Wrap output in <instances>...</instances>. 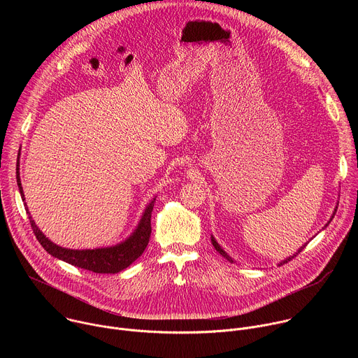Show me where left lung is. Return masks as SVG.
<instances>
[{
	"label": "left lung",
	"mask_w": 358,
	"mask_h": 358,
	"mask_svg": "<svg viewBox=\"0 0 358 358\" xmlns=\"http://www.w3.org/2000/svg\"><path fill=\"white\" fill-rule=\"evenodd\" d=\"M336 211H337V207H336V208H334V213H333V215H331V218H330V221H329V222H327V224H326V225H324V228H326V227H327V225H329V224H330V222H331V220H333V218H334V214H336ZM324 228H323V229H324ZM211 242H213V245H214V248H215V249H217V252H220V255H222V257H224V258H225V259H227V261H229V262H231V264H234V262H235V261H234V259H232V258H231V257H229V255H228V253H227V252H225V250H224V249H222V248H221V246H220V243H218V242H217V241H215V238H214V236H213V235H211ZM306 245H308V243H304V245H303V246H300V248H299V249H297V252H296V253H293V255H292V257H289V258H286V259H285V261H282V262H279V266H280V265H285V264H287V262H289V261H292V259H293V258H294V257H296V255H297V253H300V252H301V250H303V248H304V246H306Z\"/></svg>",
	"instance_id": "8db88e82"
}]
</instances>
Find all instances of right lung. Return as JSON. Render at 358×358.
I'll list each match as a JSON object with an SVG mask.
<instances>
[{
    "label": "right lung",
    "mask_w": 358,
    "mask_h": 358,
    "mask_svg": "<svg viewBox=\"0 0 358 358\" xmlns=\"http://www.w3.org/2000/svg\"><path fill=\"white\" fill-rule=\"evenodd\" d=\"M18 170H20V157L17 160V184L20 188L21 198L24 201L25 196H24ZM155 201H156V196L152 198L148 206L145 207L136 229L131 232L129 238H126L123 242L113 246L94 248V249H68L54 243L52 241L48 239L42 234V231L36 227L35 221L32 220L28 211L27 203H25V210L36 239L49 255H52V257L69 265H73L94 273H117L126 269L127 266H130L137 258H140L141 253L147 248L150 235H151V211H152V207H155Z\"/></svg>",
    "instance_id": "add662e5"
}]
</instances>
